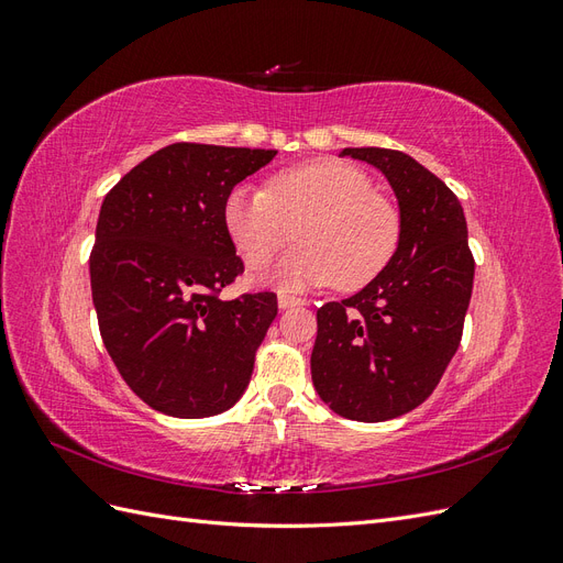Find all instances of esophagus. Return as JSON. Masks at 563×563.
<instances>
[{"mask_svg":"<svg viewBox=\"0 0 563 563\" xmlns=\"http://www.w3.org/2000/svg\"><path fill=\"white\" fill-rule=\"evenodd\" d=\"M277 305H279V310H291V308H300V305H305V300L282 294L279 300H277Z\"/></svg>","mask_w":563,"mask_h":563,"instance_id":"34e87169","label":"esophagus"}]
</instances>
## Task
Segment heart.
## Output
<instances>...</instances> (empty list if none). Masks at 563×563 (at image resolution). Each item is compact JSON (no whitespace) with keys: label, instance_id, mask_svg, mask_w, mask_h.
Here are the masks:
<instances>
[{"label":"heart","instance_id":"heart-1","mask_svg":"<svg viewBox=\"0 0 563 563\" xmlns=\"http://www.w3.org/2000/svg\"><path fill=\"white\" fill-rule=\"evenodd\" d=\"M223 220L251 267H265L291 242L296 228L302 244L275 269V279L286 288L331 282L360 288L391 261L401 234L395 203L376 195L362 168L338 159L286 168L267 190L234 187Z\"/></svg>","mask_w":563,"mask_h":563}]
</instances>
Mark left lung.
<instances>
[{
    "label": "left lung",
    "instance_id": "left-lung-1",
    "mask_svg": "<svg viewBox=\"0 0 563 563\" xmlns=\"http://www.w3.org/2000/svg\"><path fill=\"white\" fill-rule=\"evenodd\" d=\"M395 190L401 234L391 261L362 291L317 310L312 383L333 413L383 422L413 411L460 345L474 258L460 199L413 157L345 147Z\"/></svg>",
    "mask_w": 563,
    "mask_h": 563
}]
</instances>
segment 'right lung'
Wrapping results in <instances>:
<instances>
[{"mask_svg": "<svg viewBox=\"0 0 563 563\" xmlns=\"http://www.w3.org/2000/svg\"><path fill=\"white\" fill-rule=\"evenodd\" d=\"M275 155L174 143L103 199L89 261L100 335L126 385L159 413L218 416L249 387L277 296H216L244 269L223 209Z\"/></svg>", "mask_w": 563, "mask_h": 563, "instance_id": "obj_1", "label": "right lung"}]
</instances>
